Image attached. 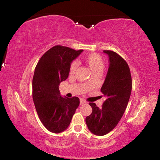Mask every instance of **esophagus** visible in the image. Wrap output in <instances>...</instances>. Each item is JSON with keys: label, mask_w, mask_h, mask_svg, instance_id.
Listing matches in <instances>:
<instances>
[{"label": "esophagus", "mask_w": 160, "mask_h": 160, "mask_svg": "<svg viewBox=\"0 0 160 160\" xmlns=\"http://www.w3.org/2000/svg\"><path fill=\"white\" fill-rule=\"evenodd\" d=\"M86 103H87V102L84 99H80V105H84V104H86Z\"/></svg>", "instance_id": "obj_1"}]
</instances>
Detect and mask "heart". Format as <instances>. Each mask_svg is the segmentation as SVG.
<instances>
[{"mask_svg":"<svg viewBox=\"0 0 160 160\" xmlns=\"http://www.w3.org/2000/svg\"><path fill=\"white\" fill-rule=\"evenodd\" d=\"M83 61L85 64L88 65L93 75L101 74L105 68V62L102 58L97 53H91L89 55L83 58ZM78 68V63L76 61H72L69 65V74L74 75ZM88 84L90 82H88Z\"/></svg>","mask_w":160,"mask_h":160,"instance_id":"heart-1","label":"heart"}]
</instances>
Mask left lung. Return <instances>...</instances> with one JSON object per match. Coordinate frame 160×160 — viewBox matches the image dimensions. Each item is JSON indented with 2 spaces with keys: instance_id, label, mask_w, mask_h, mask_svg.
I'll return each instance as SVG.
<instances>
[{
  "instance_id": "left-lung-1",
  "label": "left lung",
  "mask_w": 160,
  "mask_h": 160,
  "mask_svg": "<svg viewBox=\"0 0 160 160\" xmlns=\"http://www.w3.org/2000/svg\"><path fill=\"white\" fill-rule=\"evenodd\" d=\"M103 52L109 56V67L101 91L107 98L101 108L89 103L92 113L85 119L88 129L96 135H104L113 130L119 123L129 102L132 88L129 67L117 52Z\"/></svg>"
}]
</instances>
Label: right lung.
<instances>
[{"label": "right lung", "instance_id": "obj_1", "mask_svg": "<svg viewBox=\"0 0 160 160\" xmlns=\"http://www.w3.org/2000/svg\"><path fill=\"white\" fill-rule=\"evenodd\" d=\"M83 50L56 45L43 55L35 67L32 78V99L41 122L51 132L59 133L69 125L79 105L77 97L62 98L61 81L69 76L71 62Z\"/></svg>", "mask_w": 160, "mask_h": 160}]
</instances>
